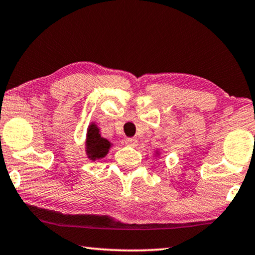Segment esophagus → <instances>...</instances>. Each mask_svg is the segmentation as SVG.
Instances as JSON below:
<instances>
[{
  "mask_svg": "<svg viewBox=\"0 0 255 255\" xmlns=\"http://www.w3.org/2000/svg\"><path fill=\"white\" fill-rule=\"evenodd\" d=\"M125 144H126V145H128V146H136V145H137V139L129 137L126 140H125Z\"/></svg>",
  "mask_w": 255,
  "mask_h": 255,
  "instance_id": "34e87169",
  "label": "esophagus"
}]
</instances>
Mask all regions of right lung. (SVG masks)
<instances>
[{
	"mask_svg": "<svg viewBox=\"0 0 255 255\" xmlns=\"http://www.w3.org/2000/svg\"><path fill=\"white\" fill-rule=\"evenodd\" d=\"M112 144L108 139L102 137L100 134V128L96 124H90L87 130L86 138V152L90 160H98L104 158L109 153Z\"/></svg>",
	"mask_w": 255,
	"mask_h": 255,
	"instance_id": "right-lung-1",
	"label": "right lung"
}]
</instances>
